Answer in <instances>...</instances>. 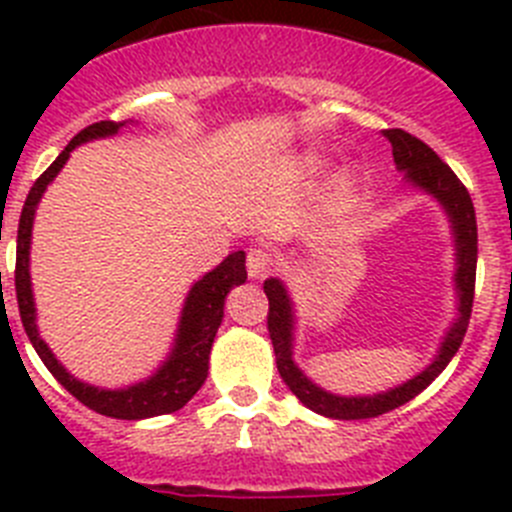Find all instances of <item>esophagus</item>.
<instances>
[{
	"mask_svg": "<svg viewBox=\"0 0 512 512\" xmlns=\"http://www.w3.org/2000/svg\"><path fill=\"white\" fill-rule=\"evenodd\" d=\"M248 277L251 279H264L271 271V253L264 248H251L246 259Z\"/></svg>",
	"mask_w": 512,
	"mask_h": 512,
	"instance_id": "esophagus-1",
	"label": "esophagus"
}]
</instances>
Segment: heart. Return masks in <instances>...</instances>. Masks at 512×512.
Listing matches in <instances>:
<instances>
[{"mask_svg": "<svg viewBox=\"0 0 512 512\" xmlns=\"http://www.w3.org/2000/svg\"><path fill=\"white\" fill-rule=\"evenodd\" d=\"M351 184H354V182H351V176H341V179H338V187H341V189H348Z\"/></svg>", "mask_w": 512, "mask_h": 512, "instance_id": "heart-1", "label": "heart"}]
</instances>
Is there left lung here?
<instances>
[{
    "label": "left lung",
    "instance_id": "1",
    "mask_svg": "<svg viewBox=\"0 0 512 512\" xmlns=\"http://www.w3.org/2000/svg\"><path fill=\"white\" fill-rule=\"evenodd\" d=\"M384 138L392 143V156H395L397 171L405 174L402 176L405 187L428 194L431 200L438 202V207L449 220L451 238H454L456 318L449 325V330L443 333L438 351L423 372L395 384L390 390L372 392V395H338V392H330L320 387L318 382H312L295 361V300H292L282 279H266L264 292L269 297V336L274 343V354H277L279 374L305 408L333 420L377 418V415L390 413V410L400 408L415 395H420L454 359L461 341H464V333H467L469 315H472L474 277H477V217H474L472 197H469L467 187L456 179L454 171L443 164L436 151L425 146L423 140L405 133V130H384Z\"/></svg>",
    "mask_w": 512,
    "mask_h": 512
}]
</instances>
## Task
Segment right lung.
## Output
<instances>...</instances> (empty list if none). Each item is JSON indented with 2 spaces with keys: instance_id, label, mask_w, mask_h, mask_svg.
I'll list each match as a JSON object with an SVG mask.
<instances>
[{
  "instance_id": "right-lung-1",
  "label": "right lung",
  "mask_w": 512,
  "mask_h": 512,
  "mask_svg": "<svg viewBox=\"0 0 512 512\" xmlns=\"http://www.w3.org/2000/svg\"><path fill=\"white\" fill-rule=\"evenodd\" d=\"M128 125H138V120H102L94 122L89 128L81 130L79 135L71 138V143L58 153L48 169L40 174L38 182L33 184L27 194L25 207L20 215V228H17V269H15V289H17V305H20V318L25 325V333L48 366V372L71 392L79 402H84L94 413L107 415V418L120 420H143L156 418V415L174 413L184 408L210 374V351L215 333L225 318V297L233 287L246 282V251H233L225 256L212 271L202 274L197 282L189 287L184 297L182 312H179V323L174 330V341H171L169 354L161 364L140 382L128 384V387H97V384L81 382L79 377L66 369L51 346L40 338L38 328V307H35L33 295V279H30V246H33V223L35 212H38L40 200H43L45 189L61 174V169L69 161L71 151L92 140L112 138Z\"/></svg>"
}]
</instances>
